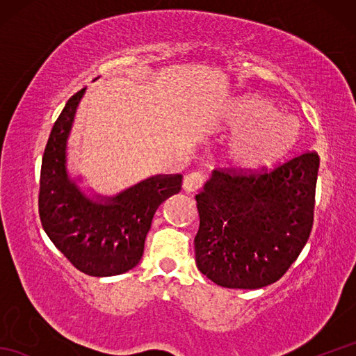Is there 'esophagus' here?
Instances as JSON below:
<instances>
[{
	"mask_svg": "<svg viewBox=\"0 0 356 356\" xmlns=\"http://www.w3.org/2000/svg\"><path fill=\"white\" fill-rule=\"evenodd\" d=\"M203 180H205V177L200 172L188 174L184 179V190L186 193H195L203 185Z\"/></svg>",
	"mask_w": 356,
	"mask_h": 356,
	"instance_id": "1",
	"label": "esophagus"
}]
</instances>
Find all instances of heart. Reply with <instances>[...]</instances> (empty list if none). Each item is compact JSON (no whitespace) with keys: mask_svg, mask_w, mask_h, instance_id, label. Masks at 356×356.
Here are the masks:
<instances>
[{"mask_svg":"<svg viewBox=\"0 0 356 356\" xmlns=\"http://www.w3.org/2000/svg\"><path fill=\"white\" fill-rule=\"evenodd\" d=\"M217 130L231 133L226 162L241 174L274 170L289 156L300 139L298 119L257 95L236 96L225 104Z\"/></svg>","mask_w":356,"mask_h":356,"instance_id":"b5f03b06","label":"heart"}]
</instances>
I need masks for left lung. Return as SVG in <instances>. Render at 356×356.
Segmentation results:
<instances>
[{"label": "left lung", "instance_id": "1", "mask_svg": "<svg viewBox=\"0 0 356 356\" xmlns=\"http://www.w3.org/2000/svg\"><path fill=\"white\" fill-rule=\"evenodd\" d=\"M320 159L305 153L263 174L214 171L195 195V263L211 282L260 289L282 278L314 223Z\"/></svg>", "mask_w": 356, "mask_h": 356}]
</instances>
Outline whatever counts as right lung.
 Returning <instances> with one entry per match:
<instances>
[{"instance_id":"obj_1","label":"right lung","mask_w":356,"mask_h":356,"mask_svg":"<svg viewBox=\"0 0 356 356\" xmlns=\"http://www.w3.org/2000/svg\"><path fill=\"white\" fill-rule=\"evenodd\" d=\"M84 93L82 88L67 101L51 128L38 203L45 234L73 266L111 277L138 266L156 209L180 191L182 174H157L113 197L87 195L67 170V142Z\"/></svg>"}]
</instances>
